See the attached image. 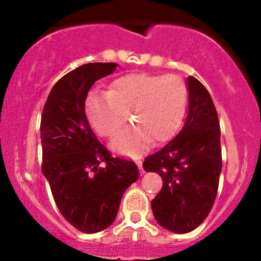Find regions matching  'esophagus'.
I'll use <instances>...</instances> for the list:
<instances>
[{
	"instance_id": "esophagus-1",
	"label": "esophagus",
	"mask_w": 261,
	"mask_h": 261,
	"mask_svg": "<svg viewBox=\"0 0 261 261\" xmlns=\"http://www.w3.org/2000/svg\"><path fill=\"white\" fill-rule=\"evenodd\" d=\"M136 164H138L139 170H140V174H144V173H145V170H144V168H143V162H141V160H139Z\"/></svg>"
}]
</instances>
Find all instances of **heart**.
<instances>
[{"label":"heart","instance_id":"b5f03b06","mask_svg":"<svg viewBox=\"0 0 261 261\" xmlns=\"http://www.w3.org/2000/svg\"><path fill=\"white\" fill-rule=\"evenodd\" d=\"M187 106V87L174 74L125 75L112 83L109 93H91L87 115L103 138H112L129 114L133 125L123 129L111 147L120 154L134 155L145 144L165 140L178 128Z\"/></svg>","mask_w":261,"mask_h":261}]
</instances>
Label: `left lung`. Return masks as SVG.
Listing matches in <instances>:
<instances>
[{
    "label": "left lung",
    "mask_w": 261,
    "mask_h": 261,
    "mask_svg": "<svg viewBox=\"0 0 261 261\" xmlns=\"http://www.w3.org/2000/svg\"><path fill=\"white\" fill-rule=\"evenodd\" d=\"M189 103L184 126L167 145L147 155L143 168L162 177L163 187L151 201L162 227L186 233L211 212L222 168L217 111L206 87L188 77Z\"/></svg>",
    "instance_id": "left-lung-1"
}]
</instances>
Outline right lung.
Instances as JSON below:
<instances>
[{"label": "right lung", "mask_w": 261, "mask_h": 261, "mask_svg": "<svg viewBox=\"0 0 261 261\" xmlns=\"http://www.w3.org/2000/svg\"><path fill=\"white\" fill-rule=\"evenodd\" d=\"M116 67L88 63L67 73L51 88L41 115V170L63 217L86 233L112 225L123 193L139 178L135 163L112 156L86 116L88 91Z\"/></svg>", "instance_id": "right-lung-1"}]
</instances>
